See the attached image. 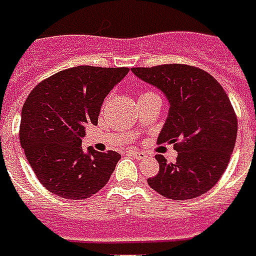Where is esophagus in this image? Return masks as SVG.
I'll return each mask as SVG.
<instances>
[{"mask_svg": "<svg viewBox=\"0 0 256 256\" xmlns=\"http://www.w3.org/2000/svg\"><path fill=\"white\" fill-rule=\"evenodd\" d=\"M128 154H130V156H132V157L136 160H142L146 157V154L144 153V152H138V150H130V152H128Z\"/></svg>", "mask_w": 256, "mask_h": 256, "instance_id": "34e87169", "label": "esophagus"}]
</instances>
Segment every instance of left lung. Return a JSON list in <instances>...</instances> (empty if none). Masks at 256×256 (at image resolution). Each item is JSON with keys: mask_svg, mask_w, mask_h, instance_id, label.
<instances>
[{"mask_svg": "<svg viewBox=\"0 0 256 256\" xmlns=\"http://www.w3.org/2000/svg\"><path fill=\"white\" fill-rule=\"evenodd\" d=\"M141 80L157 87L169 104L158 142L174 144V164L157 154L158 174L148 184L172 200H188L208 192L223 176L238 134L228 95L208 72L185 64L132 68Z\"/></svg>", "mask_w": 256, "mask_h": 256, "instance_id": "8db88e82", "label": "left lung"}]
</instances>
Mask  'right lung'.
<instances>
[{
	"label": "right lung",
	"mask_w": 256,
	"mask_h": 256,
	"mask_svg": "<svg viewBox=\"0 0 256 256\" xmlns=\"http://www.w3.org/2000/svg\"><path fill=\"white\" fill-rule=\"evenodd\" d=\"M128 68L79 66L32 90L21 110L20 142L38 181L63 198L83 200L107 184L116 152L82 148L86 126L96 124L104 98Z\"/></svg>",
	"instance_id": "right-lung-1"
}]
</instances>
